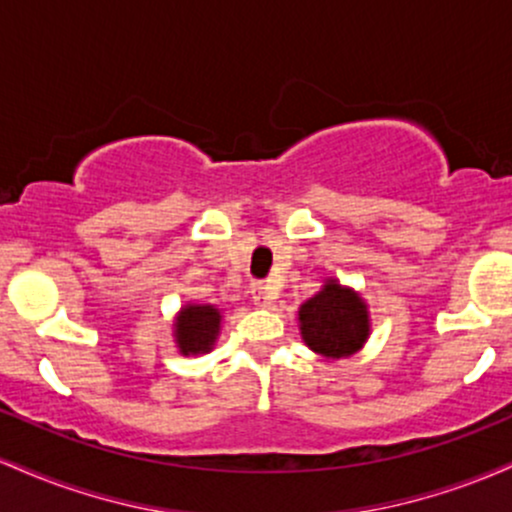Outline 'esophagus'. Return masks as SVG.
I'll use <instances>...</instances> for the list:
<instances>
[{"label": "esophagus", "mask_w": 512, "mask_h": 512, "mask_svg": "<svg viewBox=\"0 0 512 512\" xmlns=\"http://www.w3.org/2000/svg\"><path fill=\"white\" fill-rule=\"evenodd\" d=\"M250 293H252V298H255V303L262 305V308H269V305L276 301V296H279L274 286L264 284V281H252Z\"/></svg>", "instance_id": "esophagus-1"}]
</instances>
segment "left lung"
I'll use <instances>...</instances> for the list:
<instances>
[{
  "mask_svg": "<svg viewBox=\"0 0 512 512\" xmlns=\"http://www.w3.org/2000/svg\"><path fill=\"white\" fill-rule=\"evenodd\" d=\"M298 330L305 346L325 361L349 358L370 337L368 303L361 293L330 276L298 310Z\"/></svg>",
  "mask_w": 512,
  "mask_h": 512,
  "instance_id": "8db88e82",
  "label": "left lung"
}]
</instances>
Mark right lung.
<instances>
[{
    "label": "right lung",
    "mask_w": 512,
    "mask_h": 512,
    "mask_svg": "<svg viewBox=\"0 0 512 512\" xmlns=\"http://www.w3.org/2000/svg\"><path fill=\"white\" fill-rule=\"evenodd\" d=\"M223 313L211 303H185L173 320V342L182 356L209 354L221 334Z\"/></svg>",
    "instance_id": "add662e5"
}]
</instances>
